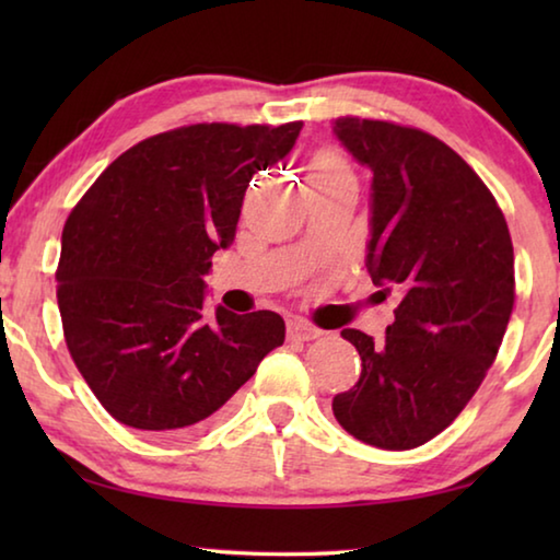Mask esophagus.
Wrapping results in <instances>:
<instances>
[{"label":"esophagus","instance_id":"1","mask_svg":"<svg viewBox=\"0 0 560 560\" xmlns=\"http://www.w3.org/2000/svg\"><path fill=\"white\" fill-rule=\"evenodd\" d=\"M318 336H324V330H318L316 326L306 324V320L293 318L289 320V338H299V340H314Z\"/></svg>","mask_w":560,"mask_h":560}]
</instances>
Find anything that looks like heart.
<instances>
[{
  "label": "heart",
  "mask_w": 560,
  "mask_h": 560,
  "mask_svg": "<svg viewBox=\"0 0 560 560\" xmlns=\"http://www.w3.org/2000/svg\"><path fill=\"white\" fill-rule=\"evenodd\" d=\"M336 173H348V170L334 153H318L314 158V173H311V177H326Z\"/></svg>",
  "instance_id": "heart-1"
}]
</instances>
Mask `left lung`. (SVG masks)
<instances>
[{
  "instance_id": "obj_1",
  "label": "left lung",
  "mask_w": 560,
  "mask_h": 560,
  "mask_svg": "<svg viewBox=\"0 0 560 560\" xmlns=\"http://www.w3.org/2000/svg\"><path fill=\"white\" fill-rule=\"evenodd\" d=\"M334 132L373 173L365 267L395 320L375 343L343 328L363 371L334 397L348 434L412 450L450 428L499 353L514 308V246L479 175L430 132L338 118Z\"/></svg>"
}]
</instances>
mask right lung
I'll list each match as a JSON object with an SVG mask.
<instances>
[{
  "label": "right lung",
  "instance_id": "add662e5",
  "mask_svg": "<svg viewBox=\"0 0 560 560\" xmlns=\"http://www.w3.org/2000/svg\"><path fill=\"white\" fill-rule=\"evenodd\" d=\"M303 122H197L132 145L66 220L56 299L69 353L128 428L200 430L283 343L273 311H205L212 254L234 242L249 179Z\"/></svg>",
  "mask_w": 560,
  "mask_h": 560
}]
</instances>
